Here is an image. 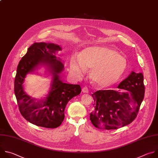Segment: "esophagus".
I'll list each match as a JSON object with an SVG mask.
<instances>
[{"mask_svg": "<svg viewBox=\"0 0 158 158\" xmlns=\"http://www.w3.org/2000/svg\"><path fill=\"white\" fill-rule=\"evenodd\" d=\"M82 91L83 93H88V88L86 87H83L82 88Z\"/></svg>", "mask_w": 158, "mask_h": 158, "instance_id": "esophagus-1", "label": "esophagus"}]
</instances>
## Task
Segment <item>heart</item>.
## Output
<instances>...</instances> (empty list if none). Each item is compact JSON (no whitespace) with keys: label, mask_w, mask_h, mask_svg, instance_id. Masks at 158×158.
<instances>
[{"label":"heart","mask_w":158,"mask_h":158,"mask_svg":"<svg viewBox=\"0 0 158 158\" xmlns=\"http://www.w3.org/2000/svg\"><path fill=\"white\" fill-rule=\"evenodd\" d=\"M70 65L78 78L83 75L86 69H91L89 78L93 84L100 88H106L121 78L127 70L128 61L112 48L93 46L83 50L81 56L73 55Z\"/></svg>","instance_id":"1"}]
</instances>
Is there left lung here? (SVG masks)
I'll return each instance as SVG.
<instances>
[{"label":"left lung","instance_id":"left-lung-1","mask_svg":"<svg viewBox=\"0 0 158 158\" xmlns=\"http://www.w3.org/2000/svg\"><path fill=\"white\" fill-rule=\"evenodd\" d=\"M144 77L134 72L118 86V90H99L92 94L94 109L89 114L94 127L116 130L136 117L144 95Z\"/></svg>","mask_w":158,"mask_h":158}]
</instances>
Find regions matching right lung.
I'll return each mask as SVG.
<instances>
[{
    "mask_svg": "<svg viewBox=\"0 0 158 158\" xmlns=\"http://www.w3.org/2000/svg\"><path fill=\"white\" fill-rule=\"evenodd\" d=\"M61 47L56 44L35 42L27 50L17 69L14 92L19 111L28 122L38 127L55 128L65 118L68 102L81 93L79 85L64 83L60 74L64 70L61 59L56 56ZM44 66L52 79L48 94L41 100L31 98L24 91L23 84L26 75Z\"/></svg>",
    "mask_w": 158,
    "mask_h": 158,
    "instance_id": "right-lung-1",
    "label": "right lung"
}]
</instances>
